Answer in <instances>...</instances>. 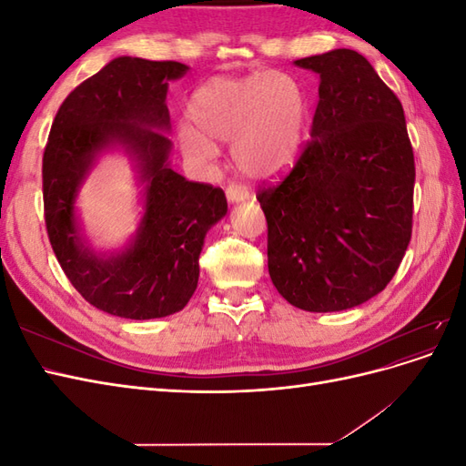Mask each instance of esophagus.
I'll use <instances>...</instances> for the list:
<instances>
[{"instance_id":"34e87169","label":"esophagus","mask_w":466,"mask_h":466,"mask_svg":"<svg viewBox=\"0 0 466 466\" xmlns=\"http://www.w3.org/2000/svg\"><path fill=\"white\" fill-rule=\"evenodd\" d=\"M225 194H228V200L229 202H243V200H247L248 198V190L245 188V187H241V185H229L228 188H225Z\"/></svg>"}]
</instances>
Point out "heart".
<instances>
[{"instance_id":"b5f03b06","label":"heart","mask_w":466,"mask_h":466,"mask_svg":"<svg viewBox=\"0 0 466 466\" xmlns=\"http://www.w3.org/2000/svg\"><path fill=\"white\" fill-rule=\"evenodd\" d=\"M192 126L178 130L182 153L196 163L216 157L214 142H233L235 165L247 177L272 178L295 163L309 118L301 83L284 72L214 77L188 105Z\"/></svg>"}]
</instances>
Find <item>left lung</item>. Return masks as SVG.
<instances>
[{
	"label": "left lung",
	"instance_id": "8db88e82",
	"mask_svg": "<svg viewBox=\"0 0 466 466\" xmlns=\"http://www.w3.org/2000/svg\"><path fill=\"white\" fill-rule=\"evenodd\" d=\"M295 66L320 76L319 103L291 171L257 194L268 272L303 311H344L383 291L402 262L414 151L399 96L361 54L338 48Z\"/></svg>",
	"mask_w": 466,
	"mask_h": 466
}]
</instances>
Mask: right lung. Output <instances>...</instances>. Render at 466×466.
Segmentation results:
<instances>
[{"label": "right lung", "instance_id": "right-lung-1", "mask_svg": "<svg viewBox=\"0 0 466 466\" xmlns=\"http://www.w3.org/2000/svg\"><path fill=\"white\" fill-rule=\"evenodd\" d=\"M180 62L120 56L66 96L42 157V198L56 258L81 298L122 319H159L185 307L198 286L206 231L228 214L219 187L192 182L168 167L171 116L167 81ZM120 143L147 182V214L132 248L96 258L80 243L73 204L96 153Z\"/></svg>", "mask_w": 466, "mask_h": 466}]
</instances>
